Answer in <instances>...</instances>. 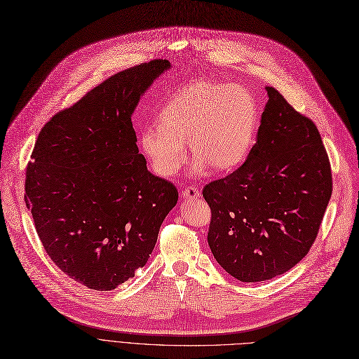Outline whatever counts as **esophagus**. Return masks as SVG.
Returning a JSON list of instances; mask_svg holds the SVG:
<instances>
[{
    "label": "esophagus",
    "instance_id": "1",
    "mask_svg": "<svg viewBox=\"0 0 359 359\" xmlns=\"http://www.w3.org/2000/svg\"><path fill=\"white\" fill-rule=\"evenodd\" d=\"M200 195H201V191L198 189L196 187H187L182 191V198H183V200H187V201L195 200V198H198Z\"/></svg>",
    "mask_w": 359,
    "mask_h": 359
}]
</instances>
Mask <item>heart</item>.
Returning <instances> with one entry per match:
<instances>
[{
  "instance_id": "obj_1",
  "label": "heart",
  "mask_w": 359,
  "mask_h": 359,
  "mask_svg": "<svg viewBox=\"0 0 359 359\" xmlns=\"http://www.w3.org/2000/svg\"><path fill=\"white\" fill-rule=\"evenodd\" d=\"M259 121V104L248 88L201 79L183 86L167 100L158 126L142 128L139 146L161 177H172L180 170L187 142L195 172L207 167L229 172L247 159Z\"/></svg>"
}]
</instances>
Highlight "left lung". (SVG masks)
<instances>
[{
	"label": "left lung",
	"instance_id": "left-lung-1",
	"mask_svg": "<svg viewBox=\"0 0 359 359\" xmlns=\"http://www.w3.org/2000/svg\"><path fill=\"white\" fill-rule=\"evenodd\" d=\"M256 144L245 163L203 191L208 245L243 283L283 275L308 255L333 191L320 131L268 87Z\"/></svg>",
	"mask_w": 359,
	"mask_h": 359
}]
</instances>
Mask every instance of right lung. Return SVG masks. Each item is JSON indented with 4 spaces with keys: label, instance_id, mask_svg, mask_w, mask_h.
<instances>
[{
    "label": "right lung",
    "instance_id": "add662e5",
    "mask_svg": "<svg viewBox=\"0 0 359 359\" xmlns=\"http://www.w3.org/2000/svg\"><path fill=\"white\" fill-rule=\"evenodd\" d=\"M156 59L118 72L39 131L25 201L56 266L91 290L111 291L143 268L177 189L146 167L131 115L155 79Z\"/></svg>",
    "mask_w": 359,
    "mask_h": 359
}]
</instances>
